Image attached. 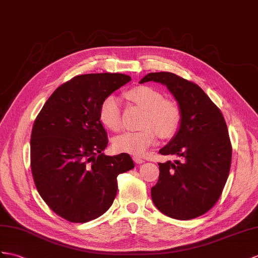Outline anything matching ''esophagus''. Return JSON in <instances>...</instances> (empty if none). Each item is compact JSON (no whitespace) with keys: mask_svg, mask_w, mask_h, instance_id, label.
Listing matches in <instances>:
<instances>
[{"mask_svg":"<svg viewBox=\"0 0 258 258\" xmlns=\"http://www.w3.org/2000/svg\"><path fill=\"white\" fill-rule=\"evenodd\" d=\"M134 161H135V163H137V164H142V163L144 162V160H143V159H141V158H138V156H135V158H134Z\"/></svg>","mask_w":258,"mask_h":258,"instance_id":"1","label":"esophagus"}]
</instances>
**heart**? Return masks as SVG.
<instances>
[{
	"mask_svg": "<svg viewBox=\"0 0 258 258\" xmlns=\"http://www.w3.org/2000/svg\"><path fill=\"white\" fill-rule=\"evenodd\" d=\"M128 99L144 108L142 117L143 128L125 131L112 140V148L119 153L141 155L152 146L156 136L173 137L180 125L181 114L178 105L173 100L165 99L162 94L152 87L138 86L127 92ZM99 120L112 131L121 128L120 100L109 95L102 102L98 111Z\"/></svg>",
	"mask_w": 258,
	"mask_h": 258,
	"instance_id": "1",
	"label": "heart"
}]
</instances>
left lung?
Returning a JSON list of instances; mask_svg holds the SVG:
<instances>
[{
	"instance_id": "obj_1",
	"label": "left lung",
	"mask_w": 258,
	"mask_h": 258,
	"mask_svg": "<svg viewBox=\"0 0 258 258\" xmlns=\"http://www.w3.org/2000/svg\"><path fill=\"white\" fill-rule=\"evenodd\" d=\"M159 82L167 86L179 105V130L162 155L179 160L159 163L160 176L151 188L156 208L165 216L190 220L217 204L229 176L232 146L221 110L194 82L171 72L149 73L140 83Z\"/></svg>"
}]
</instances>
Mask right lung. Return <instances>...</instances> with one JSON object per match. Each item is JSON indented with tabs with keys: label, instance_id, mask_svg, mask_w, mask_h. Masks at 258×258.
<instances>
[{
	"label": "right lung",
	"instance_id": "obj_1",
	"mask_svg": "<svg viewBox=\"0 0 258 258\" xmlns=\"http://www.w3.org/2000/svg\"><path fill=\"white\" fill-rule=\"evenodd\" d=\"M131 81L120 73L74 77L56 89L36 117L30 166L37 190L68 221L85 223L109 209L119 174L135 167L127 153H103L108 138L99 120L104 98Z\"/></svg>",
	"mask_w": 258,
	"mask_h": 258
}]
</instances>
